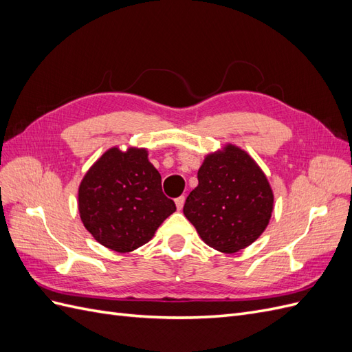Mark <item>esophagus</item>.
Returning a JSON list of instances; mask_svg holds the SVG:
<instances>
[{"mask_svg": "<svg viewBox=\"0 0 352 352\" xmlns=\"http://www.w3.org/2000/svg\"><path fill=\"white\" fill-rule=\"evenodd\" d=\"M175 202H176V207H177V210H182V208H184V204H185V197H179V198H176V199H175Z\"/></svg>", "mask_w": 352, "mask_h": 352, "instance_id": "1", "label": "esophagus"}]
</instances>
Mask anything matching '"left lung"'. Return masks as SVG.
<instances>
[{"label": "left lung", "instance_id": "left-lung-1", "mask_svg": "<svg viewBox=\"0 0 352 352\" xmlns=\"http://www.w3.org/2000/svg\"><path fill=\"white\" fill-rule=\"evenodd\" d=\"M273 201L269 180L254 158L226 144L206 155L184 214L208 247L232 254L258 239L270 221Z\"/></svg>", "mask_w": 352, "mask_h": 352}]
</instances>
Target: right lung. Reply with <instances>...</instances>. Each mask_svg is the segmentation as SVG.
<instances>
[{
  "instance_id": "add662e5",
  "label": "right lung",
  "mask_w": 352,
  "mask_h": 352,
  "mask_svg": "<svg viewBox=\"0 0 352 352\" xmlns=\"http://www.w3.org/2000/svg\"><path fill=\"white\" fill-rule=\"evenodd\" d=\"M83 226L105 248L131 252L150 241L176 211L146 148L105 151L83 176L78 192Z\"/></svg>"
}]
</instances>
